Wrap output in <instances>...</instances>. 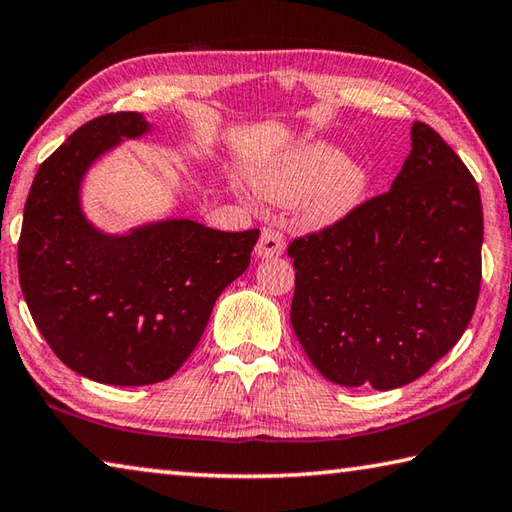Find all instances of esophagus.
Wrapping results in <instances>:
<instances>
[{
  "label": "esophagus",
  "instance_id": "1",
  "mask_svg": "<svg viewBox=\"0 0 512 512\" xmlns=\"http://www.w3.org/2000/svg\"><path fill=\"white\" fill-rule=\"evenodd\" d=\"M255 253L262 259L280 257L284 253V237L275 228H264L262 237H259V241H257Z\"/></svg>",
  "mask_w": 512,
  "mask_h": 512
}]
</instances>
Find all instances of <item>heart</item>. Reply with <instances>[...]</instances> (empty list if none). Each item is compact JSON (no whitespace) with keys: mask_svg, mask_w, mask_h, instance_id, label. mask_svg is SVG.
<instances>
[{"mask_svg":"<svg viewBox=\"0 0 512 512\" xmlns=\"http://www.w3.org/2000/svg\"><path fill=\"white\" fill-rule=\"evenodd\" d=\"M368 183V169L345 160L343 151L327 142L302 144L255 173V187L266 201L284 205L307 198L305 219L311 225H332L348 216L363 201Z\"/></svg>","mask_w":512,"mask_h":512,"instance_id":"b5f03b06","label":"heart"}]
</instances>
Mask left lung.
Segmentation results:
<instances>
[{
    "label": "left lung",
    "mask_w": 512,
    "mask_h": 512,
    "mask_svg": "<svg viewBox=\"0 0 512 512\" xmlns=\"http://www.w3.org/2000/svg\"><path fill=\"white\" fill-rule=\"evenodd\" d=\"M483 210L470 169L431 126L386 194L293 239L291 325L341 386L391 391L422 377L470 325L481 289Z\"/></svg>",
    "instance_id": "1"
}]
</instances>
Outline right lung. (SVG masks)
<instances>
[{"label":"right lung","instance_id":"obj_1","mask_svg":"<svg viewBox=\"0 0 512 512\" xmlns=\"http://www.w3.org/2000/svg\"><path fill=\"white\" fill-rule=\"evenodd\" d=\"M149 124L110 112L83 124L40 164L17 241L20 287L56 357L112 386L169 379L201 341L221 291L246 271L259 230L189 219L103 235L81 212L90 164Z\"/></svg>","mask_w":512,"mask_h":512}]
</instances>
